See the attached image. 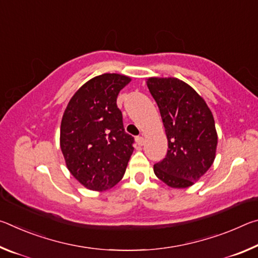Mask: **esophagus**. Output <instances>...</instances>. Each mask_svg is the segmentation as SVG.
Wrapping results in <instances>:
<instances>
[{
  "instance_id": "obj_1",
  "label": "esophagus",
  "mask_w": 258,
  "mask_h": 258,
  "mask_svg": "<svg viewBox=\"0 0 258 258\" xmlns=\"http://www.w3.org/2000/svg\"><path fill=\"white\" fill-rule=\"evenodd\" d=\"M135 141H137V143L139 146H143V143H145V139H143L142 137H137V139H135Z\"/></svg>"
}]
</instances>
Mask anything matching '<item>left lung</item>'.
Wrapping results in <instances>:
<instances>
[{"instance_id": "obj_1", "label": "left lung", "mask_w": 258, "mask_h": 258, "mask_svg": "<svg viewBox=\"0 0 258 258\" xmlns=\"http://www.w3.org/2000/svg\"><path fill=\"white\" fill-rule=\"evenodd\" d=\"M147 85L168 141L167 154L154 165V172L168 186L184 189L198 181L215 159L217 133L212 111L190 85L177 78L151 77Z\"/></svg>"}]
</instances>
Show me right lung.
Returning <instances> with one entry per match:
<instances>
[{"label": "right lung", "mask_w": 258, "mask_h": 258, "mask_svg": "<svg viewBox=\"0 0 258 258\" xmlns=\"http://www.w3.org/2000/svg\"><path fill=\"white\" fill-rule=\"evenodd\" d=\"M131 78L103 74L86 82L71 99L60 127V147L72 175L90 190L103 191L124 176L134 150L117 107Z\"/></svg>", "instance_id": "right-lung-1"}]
</instances>
